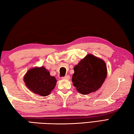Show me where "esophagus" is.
<instances>
[{"label": "esophagus", "mask_w": 134, "mask_h": 134, "mask_svg": "<svg viewBox=\"0 0 134 134\" xmlns=\"http://www.w3.org/2000/svg\"><path fill=\"white\" fill-rule=\"evenodd\" d=\"M62 79H63V80H69L70 79V76L69 75H67L64 77H63Z\"/></svg>", "instance_id": "obj_1"}]
</instances>
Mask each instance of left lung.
Here are the masks:
<instances>
[{
  "mask_svg": "<svg viewBox=\"0 0 134 134\" xmlns=\"http://www.w3.org/2000/svg\"><path fill=\"white\" fill-rule=\"evenodd\" d=\"M72 81L77 90L83 95L96 91L100 88L107 75L105 63L88 54L74 68Z\"/></svg>",
  "mask_w": 134,
  "mask_h": 134,
  "instance_id": "8db88e82",
  "label": "left lung"
}]
</instances>
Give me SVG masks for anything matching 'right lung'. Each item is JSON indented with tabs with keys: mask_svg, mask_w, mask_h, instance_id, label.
Masks as SVG:
<instances>
[{
	"mask_svg": "<svg viewBox=\"0 0 134 134\" xmlns=\"http://www.w3.org/2000/svg\"><path fill=\"white\" fill-rule=\"evenodd\" d=\"M26 86L31 91L41 96L50 94L56 85L57 80L51 76L44 67H36L29 70L24 77Z\"/></svg>",
	"mask_w": 134,
	"mask_h": 134,
	"instance_id": "right-lung-1",
	"label": "right lung"
}]
</instances>
